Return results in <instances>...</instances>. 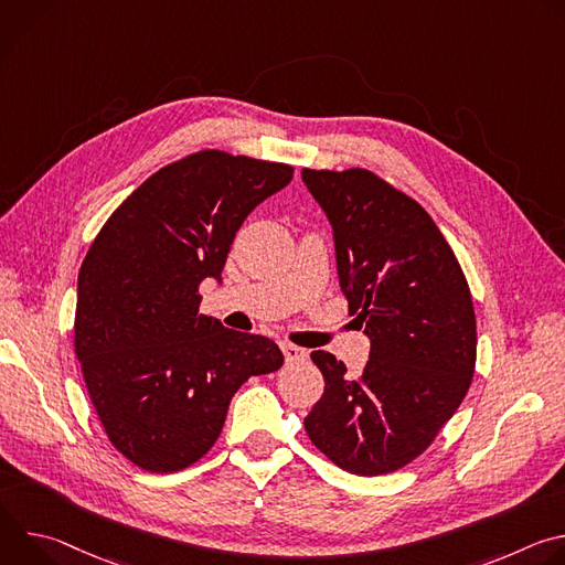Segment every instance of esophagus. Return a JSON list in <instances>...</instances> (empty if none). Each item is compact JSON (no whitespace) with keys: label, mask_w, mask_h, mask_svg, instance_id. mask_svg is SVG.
<instances>
[{"label":"esophagus","mask_w":565,"mask_h":565,"mask_svg":"<svg viewBox=\"0 0 565 565\" xmlns=\"http://www.w3.org/2000/svg\"><path fill=\"white\" fill-rule=\"evenodd\" d=\"M281 351H284V358L286 362H303L308 358V351L306 349H299L295 344H281Z\"/></svg>","instance_id":"34e87169"}]
</instances>
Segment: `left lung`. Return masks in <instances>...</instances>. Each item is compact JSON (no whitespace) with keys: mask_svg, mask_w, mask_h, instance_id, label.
<instances>
[{"mask_svg":"<svg viewBox=\"0 0 565 565\" xmlns=\"http://www.w3.org/2000/svg\"><path fill=\"white\" fill-rule=\"evenodd\" d=\"M301 179L333 225L340 286L371 340L358 377L335 355L310 353L324 395L303 427L344 471L391 473L434 443L467 395L471 292L447 238L409 194L362 168H303Z\"/></svg>","mask_w":565,"mask_h":565,"instance_id":"8db88e82","label":"left lung"}]
</instances>
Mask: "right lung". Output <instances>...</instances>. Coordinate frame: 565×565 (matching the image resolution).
<instances>
[{"instance_id": "obj_1", "label": "right lung", "mask_w": 565, "mask_h": 565, "mask_svg": "<svg viewBox=\"0 0 565 565\" xmlns=\"http://www.w3.org/2000/svg\"><path fill=\"white\" fill-rule=\"evenodd\" d=\"M292 168L203 149L160 168L107 218L77 275L73 344L109 443L170 473L216 443L230 399L284 364L279 347L201 315L236 230Z\"/></svg>"}]
</instances>
